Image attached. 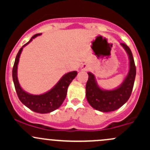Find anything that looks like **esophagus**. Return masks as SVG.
Returning a JSON list of instances; mask_svg holds the SVG:
<instances>
[{"label":"esophagus","mask_w":150,"mask_h":150,"mask_svg":"<svg viewBox=\"0 0 150 150\" xmlns=\"http://www.w3.org/2000/svg\"><path fill=\"white\" fill-rule=\"evenodd\" d=\"M88 68H89V65L87 64H85H85H82L80 67L81 70H88Z\"/></svg>","instance_id":"esophagus-1"}]
</instances>
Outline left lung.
I'll list each match as a JSON object with an SVG mask.
<instances>
[{"label": "left lung", "mask_w": 150, "mask_h": 150, "mask_svg": "<svg viewBox=\"0 0 150 150\" xmlns=\"http://www.w3.org/2000/svg\"><path fill=\"white\" fill-rule=\"evenodd\" d=\"M120 46L128 54L129 70L124 80L118 87L111 90L101 88L94 74L87 73L89 77L86 85L87 100L92 108L101 112H111L117 110L127 102L131 95L136 75L135 62L130 48L123 43H120Z\"/></svg>", "instance_id": "1"}]
</instances>
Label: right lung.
<instances>
[{
	"mask_svg": "<svg viewBox=\"0 0 150 150\" xmlns=\"http://www.w3.org/2000/svg\"><path fill=\"white\" fill-rule=\"evenodd\" d=\"M40 35L42 33L34 35L18 51L13 68V79L17 94L22 104L36 113H47L52 112L61 106L66 97L68 86L76 77L77 72L72 71L65 74L54 87L44 94H32L25 92L19 83L18 77V67L20 55L25 46L30 44L34 38Z\"/></svg>",
	"mask_w": 150,
	"mask_h": 150,
	"instance_id": "obj_1",
	"label": "right lung"
}]
</instances>
